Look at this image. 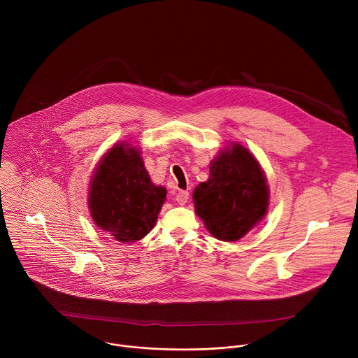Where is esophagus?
I'll return each mask as SVG.
<instances>
[{
	"instance_id": "obj_1",
	"label": "esophagus",
	"mask_w": 358,
	"mask_h": 358,
	"mask_svg": "<svg viewBox=\"0 0 358 358\" xmlns=\"http://www.w3.org/2000/svg\"><path fill=\"white\" fill-rule=\"evenodd\" d=\"M189 200V193L185 192V190H180L178 194H176V201L179 205H185Z\"/></svg>"
}]
</instances>
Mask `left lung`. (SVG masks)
I'll list each match as a JSON object with an SVG mask.
<instances>
[{"label":"left lung","instance_id":"obj_1","mask_svg":"<svg viewBox=\"0 0 358 358\" xmlns=\"http://www.w3.org/2000/svg\"><path fill=\"white\" fill-rule=\"evenodd\" d=\"M193 200L215 238L238 241L266 216L268 185L254 154L231 143L210 162L209 179L194 189Z\"/></svg>","mask_w":358,"mask_h":358}]
</instances>
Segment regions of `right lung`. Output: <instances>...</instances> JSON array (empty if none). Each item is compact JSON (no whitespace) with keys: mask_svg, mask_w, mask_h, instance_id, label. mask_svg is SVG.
I'll use <instances>...</instances> for the list:
<instances>
[{"mask_svg":"<svg viewBox=\"0 0 358 358\" xmlns=\"http://www.w3.org/2000/svg\"><path fill=\"white\" fill-rule=\"evenodd\" d=\"M141 155L128 143L114 145L90 183L88 206L95 224L121 243L148 236L166 197L165 187L150 180Z\"/></svg>","mask_w":358,"mask_h":358,"instance_id":"right-lung-1","label":"right lung"}]
</instances>
